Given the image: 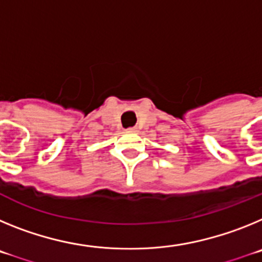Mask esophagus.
Wrapping results in <instances>:
<instances>
[{
    "label": "esophagus",
    "instance_id": "obj_1",
    "mask_svg": "<svg viewBox=\"0 0 262 262\" xmlns=\"http://www.w3.org/2000/svg\"><path fill=\"white\" fill-rule=\"evenodd\" d=\"M127 133H138V128H136V127H129V128L127 129Z\"/></svg>",
    "mask_w": 262,
    "mask_h": 262
}]
</instances>
